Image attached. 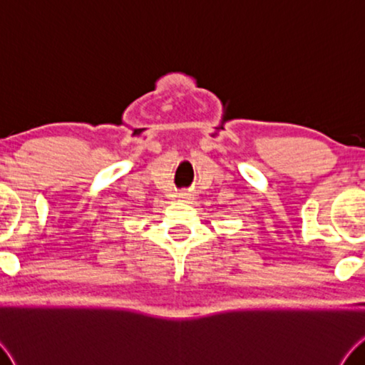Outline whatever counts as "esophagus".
Here are the masks:
<instances>
[{
    "mask_svg": "<svg viewBox=\"0 0 365 365\" xmlns=\"http://www.w3.org/2000/svg\"><path fill=\"white\" fill-rule=\"evenodd\" d=\"M178 197H180L182 201H190L191 197H193V195L190 193V191H187V190H183V191H180V193H178Z\"/></svg>",
    "mask_w": 365,
    "mask_h": 365,
    "instance_id": "34e87169",
    "label": "esophagus"
}]
</instances>
